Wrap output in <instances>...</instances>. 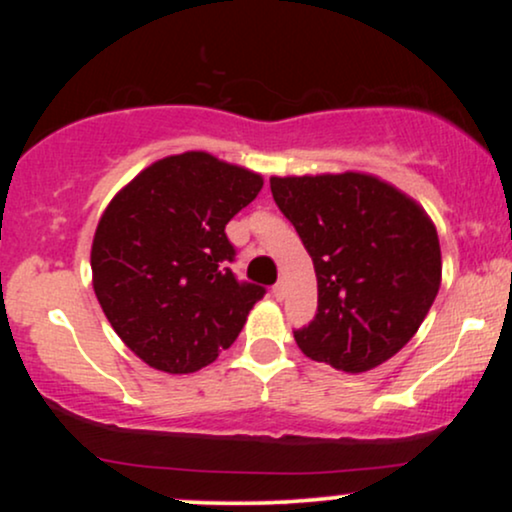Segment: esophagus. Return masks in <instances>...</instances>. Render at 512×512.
Returning a JSON list of instances; mask_svg holds the SVG:
<instances>
[{
  "label": "esophagus",
  "instance_id": "1",
  "mask_svg": "<svg viewBox=\"0 0 512 512\" xmlns=\"http://www.w3.org/2000/svg\"><path fill=\"white\" fill-rule=\"evenodd\" d=\"M272 293H274V298H276V301H281V298L286 296V284H284V281H279V284H274Z\"/></svg>",
  "mask_w": 512,
  "mask_h": 512
}]
</instances>
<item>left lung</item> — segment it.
I'll list each match as a JSON object with an SVG mask.
<instances>
[{
    "label": "left lung",
    "instance_id": "8db88e82",
    "mask_svg": "<svg viewBox=\"0 0 512 512\" xmlns=\"http://www.w3.org/2000/svg\"><path fill=\"white\" fill-rule=\"evenodd\" d=\"M313 257L317 313L293 332L313 361L363 373L414 337L440 289V243L414 199L366 173L272 178Z\"/></svg>",
    "mask_w": 512,
    "mask_h": 512
}]
</instances>
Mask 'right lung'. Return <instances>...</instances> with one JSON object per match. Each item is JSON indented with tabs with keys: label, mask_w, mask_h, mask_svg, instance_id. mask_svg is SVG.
Returning <instances> with one entry per match:
<instances>
[{
	"label": "right lung",
	"mask_w": 512,
	"mask_h": 512,
	"mask_svg": "<svg viewBox=\"0 0 512 512\" xmlns=\"http://www.w3.org/2000/svg\"><path fill=\"white\" fill-rule=\"evenodd\" d=\"M262 175L204 151L144 168L113 197L91 248L93 291L117 337L163 373H195L228 349L264 286L231 272L226 223Z\"/></svg>",
	"instance_id": "1"
}]
</instances>
